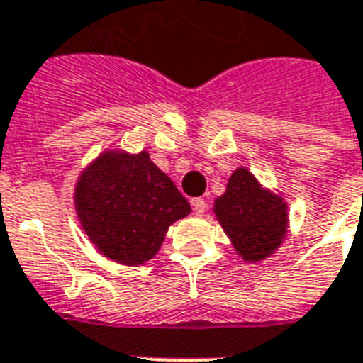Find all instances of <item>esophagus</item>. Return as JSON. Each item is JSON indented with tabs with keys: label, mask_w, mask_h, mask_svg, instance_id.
Here are the masks:
<instances>
[{
	"label": "esophagus",
	"mask_w": 363,
	"mask_h": 363,
	"mask_svg": "<svg viewBox=\"0 0 363 363\" xmlns=\"http://www.w3.org/2000/svg\"><path fill=\"white\" fill-rule=\"evenodd\" d=\"M192 207H194V213H196L198 216H203V213L207 211V203H205V199L201 198L192 199Z\"/></svg>",
	"instance_id": "esophagus-1"
}]
</instances>
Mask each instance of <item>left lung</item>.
<instances>
[{"instance_id": "left-lung-1", "label": "left lung", "mask_w": 363, "mask_h": 363, "mask_svg": "<svg viewBox=\"0 0 363 363\" xmlns=\"http://www.w3.org/2000/svg\"><path fill=\"white\" fill-rule=\"evenodd\" d=\"M239 258L258 264L279 250L288 235V203L284 196L265 188L247 167H238L228 179L226 192L213 205Z\"/></svg>"}]
</instances>
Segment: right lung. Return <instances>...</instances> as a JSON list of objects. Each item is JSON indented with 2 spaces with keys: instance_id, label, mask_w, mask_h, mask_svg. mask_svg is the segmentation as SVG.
I'll use <instances>...</instances> for the list:
<instances>
[{
  "instance_id": "obj_1",
  "label": "right lung",
  "mask_w": 363,
  "mask_h": 363,
  "mask_svg": "<svg viewBox=\"0 0 363 363\" xmlns=\"http://www.w3.org/2000/svg\"><path fill=\"white\" fill-rule=\"evenodd\" d=\"M73 205L98 252L122 265L152 259L171 224L192 211L148 150L131 154L122 148L99 152L81 171Z\"/></svg>"
}]
</instances>
